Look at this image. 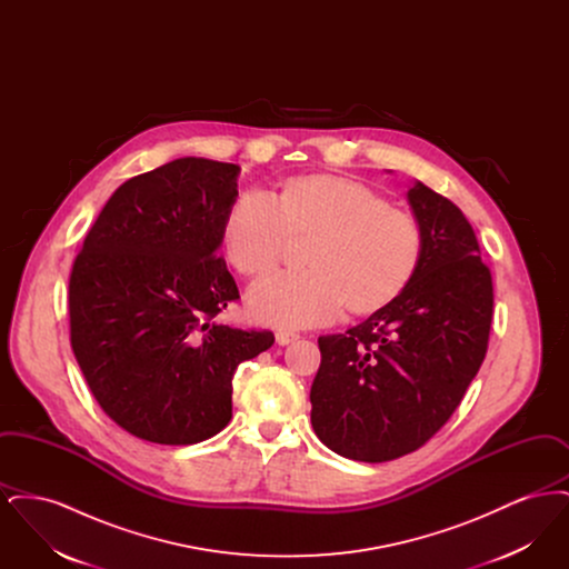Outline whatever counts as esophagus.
Segmentation results:
<instances>
[{
  "mask_svg": "<svg viewBox=\"0 0 569 569\" xmlns=\"http://www.w3.org/2000/svg\"><path fill=\"white\" fill-rule=\"evenodd\" d=\"M274 339H277L279 346H290L292 341H297L298 335L297 332H290V330H277Z\"/></svg>",
  "mask_w": 569,
  "mask_h": 569,
  "instance_id": "34e87169",
  "label": "esophagus"
}]
</instances>
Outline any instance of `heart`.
<instances>
[{
    "instance_id": "b5f03b06",
    "label": "heart",
    "mask_w": 569,
    "mask_h": 569,
    "mask_svg": "<svg viewBox=\"0 0 569 569\" xmlns=\"http://www.w3.org/2000/svg\"><path fill=\"white\" fill-rule=\"evenodd\" d=\"M307 271L279 272L249 290L256 320L281 328L326 325L343 307L373 316L403 297L422 269L427 232L371 186L330 172L300 174L277 193H239L221 221V249L234 271H272L292 241H307Z\"/></svg>"
}]
</instances>
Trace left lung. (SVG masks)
Returning <instances> with one entry per match:
<instances>
[{"label": "left lung", "instance_id": "left-lung-1", "mask_svg": "<svg viewBox=\"0 0 569 569\" xmlns=\"http://www.w3.org/2000/svg\"><path fill=\"white\" fill-rule=\"evenodd\" d=\"M407 196L427 232L418 277L388 309L318 339L313 431L332 452L362 462L422 448L460 406L488 350L492 277L471 223L422 183Z\"/></svg>", "mask_w": 569, "mask_h": 569}]
</instances>
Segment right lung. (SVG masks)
<instances>
[{"mask_svg": "<svg viewBox=\"0 0 569 569\" xmlns=\"http://www.w3.org/2000/svg\"><path fill=\"white\" fill-rule=\"evenodd\" d=\"M239 166L181 158L109 198L72 264L70 343L96 401L144 441L190 446L232 418L237 367L271 330L219 325L239 288L217 256Z\"/></svg>", "mask_w": 569, "mask_h": 569, "instance_id": "add662e5", "label": "right lung"}]
</instances>
